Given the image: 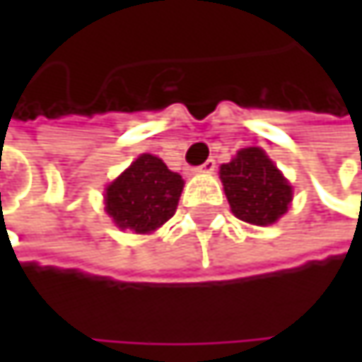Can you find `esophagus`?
I'll return each instance as SVG.
<instances>
[{"label": "esophagus", "mask_w": 362, "mask_h": 362, "mask_svg": "<svg viewBox=\"0 0 362 362\" xmlns=\"http://www.w3.org/2000/svg\"><path fill=\"white\" fill-rule=\"evenodd\" d=\"M194 172H199V174H214L216 172V159H207L203 165H199Z\"/></svg>", "instance_id": "34e87169"}]
</instances>
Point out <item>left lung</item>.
I'll return each mask as SVG.
<instances>
[{"instance_id":"1","label":"left lung","mask_w":362,"mask_h":362,"mask_svg":"<svg viewBox=\"0 0 362 362\" xmlns=\"http://www.w3.org/2000/svg\"><path fill=\"white\" fill-rule=\"evenodd\" d=\"M233 214L255 226L276 222L291 201V186L262 148H243L220 168Z\"/></svg>"}]
</instances>
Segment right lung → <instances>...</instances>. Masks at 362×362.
Segmentation results:
<instances>
[{"label":"right lung","instance_id":"add662e5","mask_svg":"<svg viewBox=\"0 0 362 362\" xmlns=\"http://www.w3.org/2000/svg\"><path fill=\"white\" fill-rule=\"evenodd\" d=\"M184 180L153 155H140L107 188V211L119 228L151 233L165 224L178 207Z\"/></svg>","mask_w":362,"mask_h":362}]
</instances>
